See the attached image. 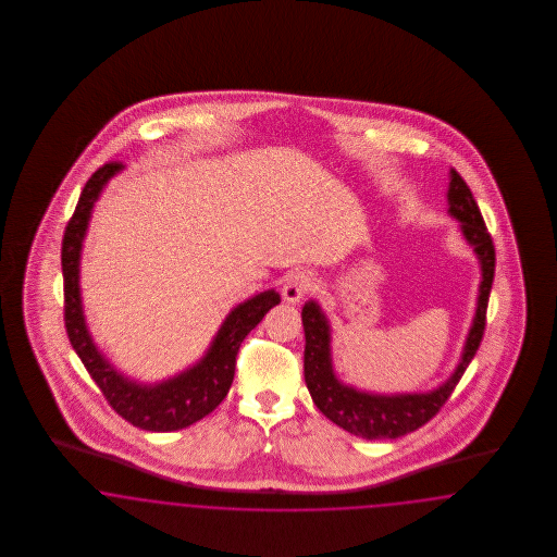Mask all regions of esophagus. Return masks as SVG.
I'll return each instance as SVG.
<instances>
[{"label":"esophagus","mask_w":557,"mask_h":557,"mask_svg":"<svg viewBox=\"0 0 557 557\" xmlns=\"http://www.w3.org/2000/svg\"><path fill=\"white\" fill-rule=\"evenodd\" d=\"M313 288H315V275L313 273H309V271H294L284 282L282 296H284V300L296 305L302 296H307Z\"/></svg>","instance_id":"esophagus-1"}]
</instances>
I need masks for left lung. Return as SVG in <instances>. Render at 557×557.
I'll use <instances>...</instances> for the list:
<instances>
[{
	"label": "left lung",
	"mask_w": 557,
	"mask_h": 557,
	"mask_svg": "<svg viewBox=\"0 0 557 557\" xmlns=\"http://www.w3.org/2000/svg\"><path fill=\"white\" fill-rule=\"evenodd\" d=\"M449 212L459 219L461 232L474 246V252L482 267V282L478 296L476 318L468 334L463 357L449 380L425 395H368L341 384L332 371L330 357V325L318 305L309 300L302 307V325H305V382L319 411L334 424L345 428L346 432L368 438H398L418 428L428 424L441 407L449 400L455 386L459 384L463 371L476 355L478 346L484 336L486 325V307L488 294L495 277V246L484 225L482 212L463 177L453 169L450 171Z\"/></svg>",
	"instance_id": "obj_1"
}]
</instances>
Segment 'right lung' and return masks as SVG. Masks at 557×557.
Listing matches in <instances>:
<instances>
[{
	"mask_svg": "<svg viewBox=\"0 0 557 557\" xmlns=\"http://www.w3.org/2000/svg\"><path fill=\"white\" fill-rule=\"evenodd\" d=\"M123 169V162L102 164L83 187L77 209L66 223L62 238V275H64V325L69 341L79 355L85 370L94 377L108 405L129 424L150 432H171L196 424L227 397L236 373L239 345L255 330L267 311L280 302V294L267 290L238 305L221 325L207 357L182 375L154 386H141L123 377L108 363L91 343L85 327L79 294L81 242L85 236L94 202L108 180Z\"/></svg>",
	"mask_w": 557,
	"mask_h": 557,
	"instance_id": "obj_1",
	"label": "right lung"
}]
</instances>
